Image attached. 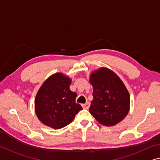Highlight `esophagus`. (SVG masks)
<instances>
[{
	"label": "esophagus",
	"instance_id": "obj_1",
	"mask_svg": "<svg viewBox=\"0 0 160 160\" xmlns=\"http://www.w3.org/2000/svg\"><path fill=\"white\" fill-rule=\"evenodd\" d=\"M82 107L84 108V109H88L90 107V102H86L85 104H82Z\"/></svg>",
	"mask_w": 160,
	"mask_h": 160
}]
</instances>
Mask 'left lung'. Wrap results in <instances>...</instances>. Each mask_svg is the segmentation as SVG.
I'll return each mask as SVG.
<instances>
[{"label":"left lung","mask_w":160,"mask_h":160,"mask_svg":"<svg viewBox=\"0 0 160 160\" xmlns=\"http://www.w3.org/2000/svg\"><path fill=\"white\" fill-rule=\"evenodd\" d=\"M89 81L93 88L90 112L99 123L114 126L125 119L130 111V96L119 76L108 68L95 70Z\"/></svg>","instance_id":"obj_1"}]
</instances>
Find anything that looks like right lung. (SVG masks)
Masks as SVG:
<instances>
[{"label": "right lung", "mask_w": 160, "mask_h": 160, "mask_svg": "<svg viewBox=\"0 0 160 160\" xmlns=\"http://www.w3.org/2000/svg\"><path fill=\"white\" fill-rule=\"evenodd\" d=\"M72 79L62 72H57L44 81L35 98V112L42 124L55 130L64 128L74 120L82 110L75 102L77 94L72 92Z\"/></svg>", "instance_id": "1"}]
</instances>
